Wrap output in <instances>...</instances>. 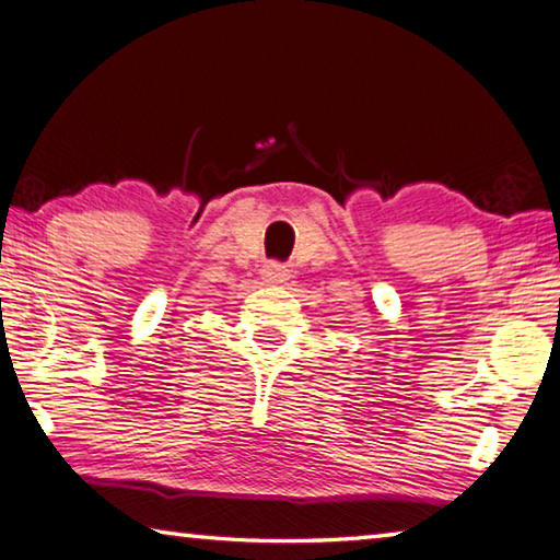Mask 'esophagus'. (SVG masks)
I'll use <instances>...</instances> for the list:
<instances>
[{
  "instance_id": "esophagus-1",
  "label": "esophagus",
  "mask_w": 560,
  "mask_h": 560,
  "mask_svg": "<svg viewBox=\"0 0 560 560\" xmlns=\"http://www.w3.org/2000/svg\"><path fill=\"white\" fill-rule=\"evenodd\" d=\"M261 277H264V281H269V283H283L289 279V269L283 264L271 261V264H264Z\"/></svg>"
}]
</instances>
